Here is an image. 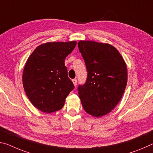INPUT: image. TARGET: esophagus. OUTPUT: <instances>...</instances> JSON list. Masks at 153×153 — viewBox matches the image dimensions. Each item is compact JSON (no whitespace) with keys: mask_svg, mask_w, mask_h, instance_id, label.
<instances>
[{"mask_svg":"<svg viewBox=\"0 0 153 153\" xmlns=\"http://www.w3.org/2000/svg\"><path fill=\"white\" fill-rule=\"evenodd\" d=\"M72 82H73V83H74V86L76 87V86H77V79H72Z\"/></svg>","mask_w":153,"mask_h":153,"instance_id":"34e87169","label":"esophagus"}]
</instances>
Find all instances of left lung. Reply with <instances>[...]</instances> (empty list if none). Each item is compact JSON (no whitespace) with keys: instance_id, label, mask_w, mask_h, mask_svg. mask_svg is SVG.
I'll return each mask as SVG.
<instances>
[{"instance_id":"1","label":"left lung","mask_w":153,"mask_h":153,"mask_svg":"<svg viewBox=\"0 0 153 153\" xmlns=\"http://www.w3.org/2000/svg\"><path fill=\"white\" fill-rule=\"evenodd\" d=\"M88 76L78 86L79 97L86 113L94 117L108 114L116 107L127 83V68L115 47L109 43L79 41Z\"/></svg>"}]
</instances>
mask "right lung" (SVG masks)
I'll use <instances>...</instances> for the list:
<instances>
[{"mask_svg":"<svg viewBox=\"0 0 153 153\" xmlns=\"http://www.w3.org/2000/svg\"><path fill=\"white\" fill-rule=\"evenodd\" d=\"M77 42H48L36 48L24 68L23 86L31 103L45 113L63 107L74 88L65 65L66 57Z\"/></svg>","mask_w":153,"mask_h":153,"instance_id":"1","label":"right lung"}]
</instances>
